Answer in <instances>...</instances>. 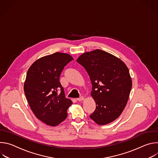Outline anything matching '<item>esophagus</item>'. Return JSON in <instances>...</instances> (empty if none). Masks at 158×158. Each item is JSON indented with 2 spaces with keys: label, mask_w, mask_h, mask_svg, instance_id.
Instances as JSON below:
<instances>
[{
  "label": "esophagus",
  "mask_w": 158,
  "mask_h": 158,
  "mask_svg": "<svg viewBox=\"0 0 158 158\" xmlns=\"http://www.w3.org/2000/svg\"><path fill=\"white\" fill-rule=\"evenodd\" d=\"M84 98L83 96H81V97H80V98H77V100L78 101H83V100H84Z\"/></svg>",
  "instance_id": "34e87169"
}]
</instances>
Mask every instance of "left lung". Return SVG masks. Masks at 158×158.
Returning a JSON list of instances; mask_svg holds the SVG:
<instances>
[{
    "label": "left lung",
    "instance_id": "1",
    "mask_svg": "<svg viewBox=\"0 0 158 158\" xmlns=\"http://www.w3.org/2000/svg\"><path fill=\"white\" fill-rule=\"evenodd\" d=\"M77 62L86 70L93 86L91 96L96 107L90 118L99 125L114 121L123 111L132 87L127 66L100 49L83 54Z\"/></svg>",
    "mask_w": 158,
    "mask_h": 158
}]
</instances>
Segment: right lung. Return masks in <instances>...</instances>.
Wrapping results in <instances>:
<instances>
[{
  "mask_svg": "<svg viewBox=\"0 0 158 158\" xmlns=\"http://www.w3.org/2000/svg\"><path fill=\"white\" fill-rule=\"evenodd\" d=\"M73 60L69 54L56 52L37 60L27 71L24 87L27 100L37 118L49 126L64 121L73 103L59 82L64 67Z\"/></svg>",
  "mask_w": 158,
  "mask_h": 158,
  "instance_id": "add662e5",
  "label": "right lung"
}]
</instances>
